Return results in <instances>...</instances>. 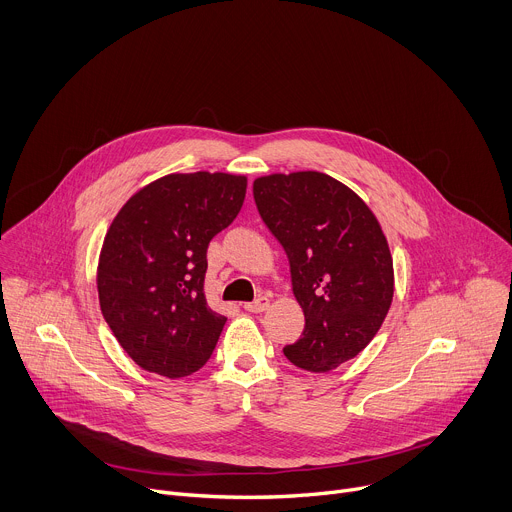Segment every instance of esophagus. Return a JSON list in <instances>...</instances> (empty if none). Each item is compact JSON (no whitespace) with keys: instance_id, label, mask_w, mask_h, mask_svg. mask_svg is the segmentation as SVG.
<instances>
[{"instance_id":"34e87169","label":"esophagus","mask_w":512,"mask_h":512,"mask_svg":"<svg viewBox=\"0 0 512 512\" xmlns=\"http://www.w3.org/2000/svg\"><path fill=\"white\" fill-rule=\"evenodd\" d=\"M247 312H253V314H261V312H265L267 308H269V298L267 296H261V298H257L255 302H249V304H245L243 306Z\"/></svg>"}]
</instances>
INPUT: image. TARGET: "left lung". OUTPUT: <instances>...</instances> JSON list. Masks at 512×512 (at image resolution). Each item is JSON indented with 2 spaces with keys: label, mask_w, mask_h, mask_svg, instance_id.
Returning a JSON list of instances; mask_svg holds the SVG:
<instances>
[{
  "label": "left lung",
  "mask_w": 512,
  "mask_h": 512,
  "mask_svg": "<svg viewBox=\"0 0 512 512\" xmlns=\"http://www.w3.org/2000/svg\"><path fill=\"white\" fill-rule=\"evenodd\" d=\"M263 223L281 243L306 328L283 348L296 367L326 373L379 332L393 302V257L381 225L350 188L322 172L253 182Z\"/></svg>",
  "instance_id": "left-lung-1"
}]
</instances>
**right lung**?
<instances>
[{
  "label": "right lung",
  "mask_w": 512,
  "mask_h": 512,
  "mask_svg": "<svg viewBox=\"0 0 512 512\" xmlns=\"http://www.w3.org/2000/svg\"><path fill=\"white\" fill-rule=\"evenodd\" d=\"M245 192V176L170 174L115 216L99 257V304L141 369L180 379L210 358L227 318L204 298L206 249L235 221Z\"/></svg>",
  "instance_id": "1"
}]
</instances>
